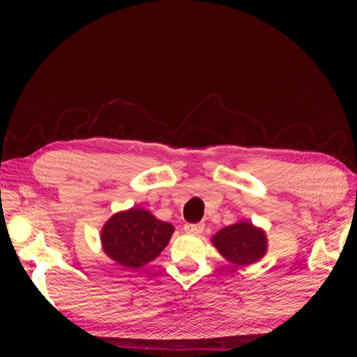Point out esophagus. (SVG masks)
Segmentation results:
<instances>
[{"mask_svg": "<svg viewBox=\"0 0 357 357\" xmlns=\"http://www.w3.org/2000/svg\"><path fill=\"white\" fill-rule=\"evenodd\" d=\"M184 230L185 233H190V234H199L204 230V224L198 222V224H185L184 225Z\"/></svg>", "mask_w": 357, "mask_h": 357, "instance_id": "1", "label": "esophagus"}]
</instances>
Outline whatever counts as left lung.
<instances>
[{
	"mask_svg": "<svg viewBox=\"0 0 357 357\" xmlns=\"http://www.w3.org/2000/svg\"><path fill=\"white\" fill-rule=\"evenodd\" d=\"M213 244L225 259L236 265L253 264L267 252L265 233L250 222L225 227L215 234Z\"/></svg>",
	"mask_w": 357,
	"mask_h": 357,
	"instance_id": "1",
	"label": "left lung"
}]
</instances>
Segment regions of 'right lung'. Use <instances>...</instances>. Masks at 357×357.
<instances>
[{
	"mask_svg": "<svg viewBox=\"0 0 357 357\" xmlns=\"http://www.w3.org/2000/svg\"><path fill=\"white\" fill-rule=\"evenodd\" d=\"M173 225L159 221L147 210L130 208L112 216L101 231L104 252L127 268H139L162 252Z\"/></svg>",
	"mask_w": 357,
	"mask_h": 357,
	"instance_id": "right-lung-1",
	"label": "right lung"
}]
</instances>
